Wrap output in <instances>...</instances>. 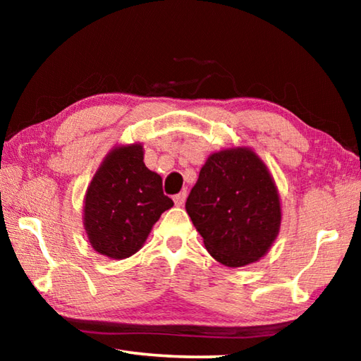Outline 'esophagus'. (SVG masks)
<instances>
[{
    "label": "esophagus",
    "mask_w": 361,
    "mask_h": 361,
    "mask_svg": "<svg viewBox=\"0 0 361 361\" xmlns=\"http://www.w3.org/2000/svg\"><path fill=\"white\" fill-rule=\"evenodd\" d=\"M185 200H186V191H181L176 195H173V202L176 207H181L185 205Z\"/></svg>",
    "instance_id": "1"
}]
</instances>
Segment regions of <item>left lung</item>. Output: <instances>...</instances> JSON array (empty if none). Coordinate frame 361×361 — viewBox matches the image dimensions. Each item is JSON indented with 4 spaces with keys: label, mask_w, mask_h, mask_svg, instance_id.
Listing matches in <instances>:
<instances>
[{
    "label": "left lung",
    "mask_w": 361,
    "mask_h": 361,
    "mask_svg": "<svg viewBox=\"0 0 361 361\" xmlns=\"http://www.w3.org/2000/svg\"><path fill=\"white\" fill-rule=\"evenodd\" d=\"M186 212L209 253L229 267L247 266L266 255L282 219L272 176L247 148L207 159L188 195Z\"/></svg>",
    "instance_id": "left-lung-1"
}]
</instances>
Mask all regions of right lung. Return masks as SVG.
Instances as JSON below:
<instances>
[{
  "label": "right lung",
  "mask_w": 361,
  "mask_h": 361,
  "mask_svg": "<svg viewBox=\"0 0 361 361\" xmlns=\"http://www.w3.org/2000/svg\"><path fill=\"white\" fill-rule=\"evenodd\" d=\"M173 205L162 178L146 169L142 145L121 146L103 161L85 194L84 226L95 252L113 259L137 253Z\"/></svg>",
  "instance_id": "add662e5"
}]
</instances>
